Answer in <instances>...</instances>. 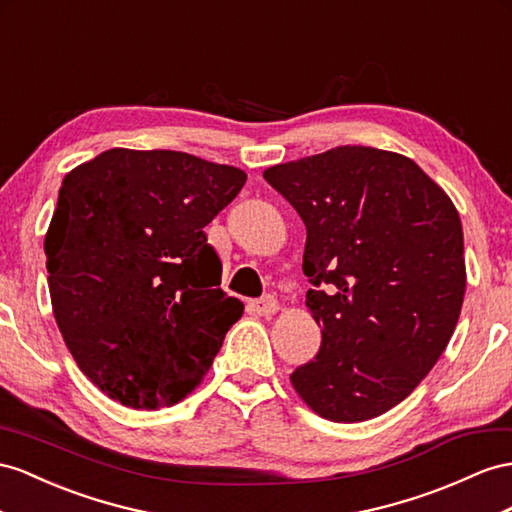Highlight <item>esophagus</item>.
Returning <instances> with one entry per match:
<instances>
[{"instance_id":"esophagus-1","label":"esophagus","mask_w":512,"mask_h":512,"mask_svg":"<svg viewBox=\"0 0 512 512\" xmlns=\"http://www.w3.org/2000/svg\"><path fill=\"white\" fill-rule=\"evenodd\" d=\"M248 309L257 313V316H272V313L279 311V303L274 296H264L259 300H251V303H248Z\"/></svg>"}]
</instances>
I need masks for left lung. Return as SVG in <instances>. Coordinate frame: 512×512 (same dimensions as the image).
Returning a JSON list of instances; mask_svg holds the SVG:
<instances>
[{
  "instance_id": "1",
  "label": "left lung",
  "mask_w": 512,
  "mask_h": 512,
  "mask_svg": "<svg viewBox=\"0 0 512 512\" xmlns=\"http://www.w3.org/2000/svg\"><path fill=\"white\" fill-rule=\"evenodd\" d=\"M264 179L307 227L303 272L316 290L305 305L322 326L292 387L331 422L387 413L432 370L461 316L467 272L452 199L411 157L350 144L270 166Z\"/></svg>"
}]
</instances>
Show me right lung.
<instances>
[{"label":"right lung","mask_w":512,"mask_h":512,"mask_svg":"<svg viewBox=\"0 0 512 512\" xmlns=\"http://www.w3.org/2000/svg\"><path fill=\"white\" fill-rule=\"evenodd\" d=\"M244 181L235 166L162 149H110L64 177L45 235L51 307L75 363L112 400L177 404L242 318L203 227Z\"/></svg>","instance_id":"add662e5"}]
</instances>
